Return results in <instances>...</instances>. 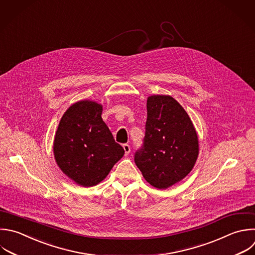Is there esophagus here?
Listing matches in <instances>:
<instances>
[{
    "label": "esophagus",
    "mask_w": 255,
    "mask_h": 255,
    "mask_svg": "<svg viewBox=\"0 0 255 255\" xmlns=\"http://www.w3.org/2000/svg\"><path fill=\"white\" fill-rule=\"evenodd\" d=\"M123 147H124V150H125L126 155H128V154L130 152V146H129L128 143H125V144L123 145Z\"/></svg>",
    "instance_id": "obj_1"
}]
</instances>
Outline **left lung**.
<instances>
[{"label": "left lung", "instance_id": "left-lung-1", "mask_svg": "<svg viewBox=\"0 0 255 255\" xmlns=\"http://www.w3.org/2000/svg\"><path fill=\"white\" fill-rule=\"evenodd\" d=\"M146 109L143 146L135 152L134 161L150 185L165 189L193 168L198 136L189 116L172 97L149 96Z\"/></svg>", "mask_w": 255, "mask_h": 255}]
</instances>
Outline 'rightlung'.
Here are the masks:
<instances>
[{"label": "right lung", "instance_id": "obj_1", "mask_svg": "<svg viewBox=\"0 0 255 255\" xmlns=\"http://www.w3.org/2000/svg\"><path fill=\"white\" fill-rule=\"evenodd\" d=\"M102 114L101 104L79 101L64 114L55 134V160L61 170L81 186L99 184L125 154Z\"/></svg>", "mask_w": 255, "mask_h": 255}]
</instances>
